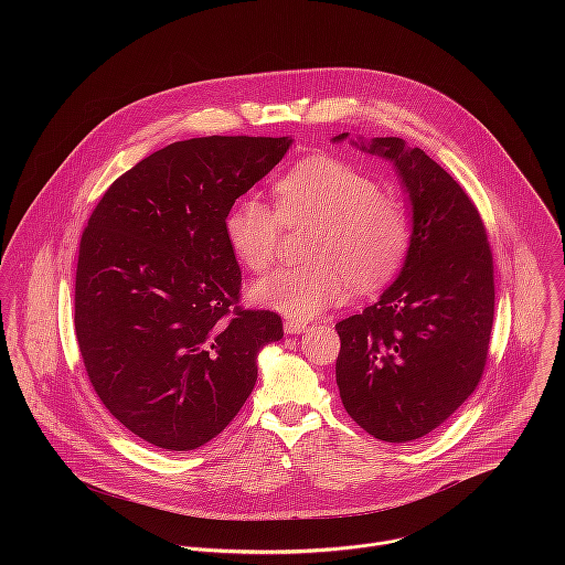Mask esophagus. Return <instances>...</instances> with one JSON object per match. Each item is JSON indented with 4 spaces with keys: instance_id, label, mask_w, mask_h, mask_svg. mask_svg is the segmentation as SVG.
<instances>
[{
    "instance_id": "esophagus-1",
    "label": "esophagus",
    "mask_w": 565,
    "mask_h": 565,
    "mask_svg": "<svg viewBox=\"0 0 565 565\" xmlns=\"http://www.w3.org/2000/svg\"><path fill=\"white\" fill-rule=\"evenodd\" d=\"M309 326L307 322H300V320H287L285 322V332L287 334H300V332H305Z\"/></svg>"
}]
</instances>
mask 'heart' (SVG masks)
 I'll return each instance as SVG.
<instances>
[{
  "label": "heart",
  "instance_id": "1",
  "mask_svg": "<svg viewBox=\"0 0 565 565\" xmlns=\"http://www.w3.org/2000/svg\"><path fill=\"white\" fill-rule=\"evenodd\" d=\"M276 206L258 195L242 198L226 233L235 254L252 271L276 258L282 222H316L307 265L280 267L252 287V296L294 320H309L356 289L387 282L403 263L411 242V220L403 202L379 193L376 182L348 162L311 157L282 173Z\"/></svg>",
  "mask_w": 565,
  "mask_h": 565
}]
</instances>
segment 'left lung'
<instances>
[{
    "label": "left lung",
    "mask_w": 565,
    "mask_h": 565,
    "mask_svg": "<svg viewBox=\"0 0 565 565\" xmlns=\"http://www.w3.org/2000/svg\"><path fill=\"white\" fill-rule=\"evenodd\" d=\"M350 143L394 164L411 242L381 298L334 326L337 385L363 430L404 444L444 424L481 381L493 323L491 249L472 200L424 150L398 137Z\"/></svg>",
    "instance_id": "8db88e82"
}]
</instances>
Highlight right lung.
<instances>
[{
    "instance_id": "1",
    "label": "right lung",
    "mask_w": 565,
    "mask_h": 565,
    "mask_svg": "<svg viewBox=\"0 0 565 565\" xmlns=\"http://www.w3.org/2000/svg\"><path fill=\"white\" fill-rule=\"evenodd\" d=\"M291 137L175 141L117 178L82 233L76 337L99 401L164 450L220 435L256 383L271 311H243L228 242L235 200L265 178Z\"/></svg>"
}]
</instances>
